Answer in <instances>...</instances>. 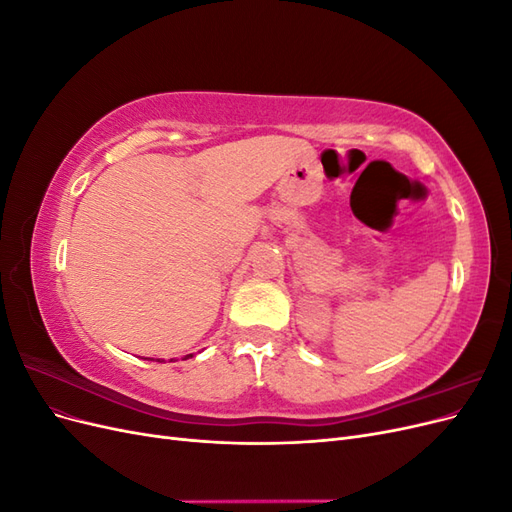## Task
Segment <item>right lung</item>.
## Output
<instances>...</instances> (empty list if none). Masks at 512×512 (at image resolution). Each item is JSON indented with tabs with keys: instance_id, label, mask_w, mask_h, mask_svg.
<instances>
[{
	"instance_id": "1",
	"label": "right lung",
	"mask_w": 512,
	"mask_h": 512,
	"mask_svg": "<svg viewBox=\"0 0 512 512\" xmlns=\"http://www.w3.org/2000/svg\"><path fill=\"white\" fill-rule=\"evenodd\" d=\"M188 356H192V354H188ZM188 356H185V359H188Z\"/></svg>"
}]
</instances>
